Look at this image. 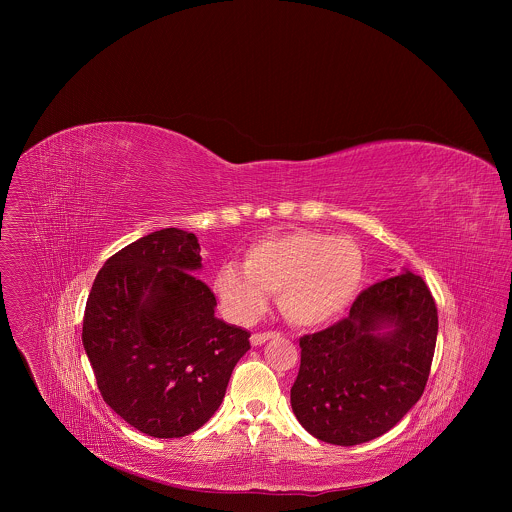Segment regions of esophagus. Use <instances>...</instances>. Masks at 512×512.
<instances>
[{
	"mask_svg": "<svg viewBox=\"0 0 512 512\" xmlns=\"http://www.w3.org/2000/svg\"><path fill=\"white\" fill-rule=\"evenodd\" d=\"M276 337H278V333H276V331H268V333H254V335L250 337V343H252V347H260V345H264L266 341L276 339Z\"/></svg>",
	"mask_w": 512,
	"mask_h": 512,
	"instance_id": "34e87169",
	"label": "esophagus"
}]
</instances>
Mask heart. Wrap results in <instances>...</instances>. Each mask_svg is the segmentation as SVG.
<instances>
[{
    "instance_id": "heart-1",
    "label": "heart",
    "mask_w": 512,
    "mask_h": 512,
    "mask_svg": "<svg viewBox=\"0 0 512 512\" xmlns=\"http://www.w3.org/2000/svg\"><path fill=\"white\" fill-rule=\"evenodd\" d=\"M365 260L359 246L327 232L293 230L270 234L248 246L244 266L228 262L215 278L226 313L254 323L278 292L282 315L299 327L325 325L347 311L363 286Z\"/></svg>"
}]
</instances>
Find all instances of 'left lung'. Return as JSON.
Returning a JSON list of instances; mask_svg holds the SVG:
<instances>
[{"label":"left lung","instance_id":"obj_1","mask_svg":"<svg viewBox=\"0 0 512 512\" xmlns=\"http://www.w3.org/2000/svg\"><path fill=\"white\" fill-rule=\"evenodd\" d=\"M436 339L438 307L420 276L404 270L372 284L345 319L299 339L295 418L333 445L386 434L424 394Z\"/></svg>","mask_w":512,"mask_h":512}]
</instances>
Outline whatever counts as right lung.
<instances>
[{"label":"right lung","mask_w":512,"mask_h":512,"mask_svg":"<svg viewBox=\"0 0 512 512\" xmlns=\"http://www.w3.org/2000/svg\"><path fill=\"white\" fill-rule=\"evenodd\" d=\"M197 236L163 228L106 260L86 301L82 345L104 402L151 438H183L219 410L250 333L215 317L195 278Z\"/></svg>","instance_id":"obj_1"}]
</instances>
